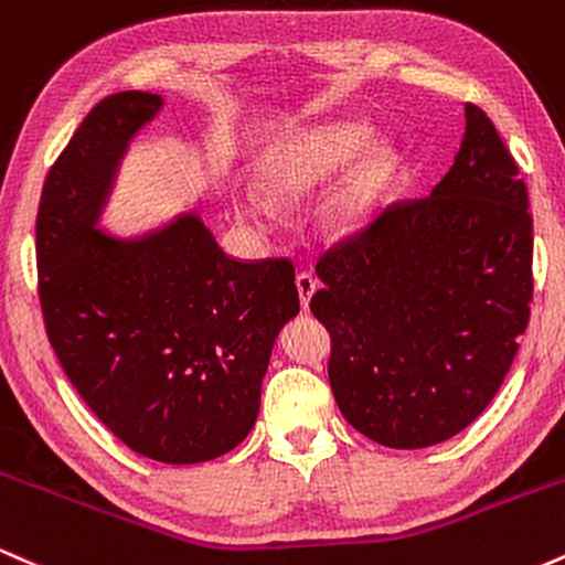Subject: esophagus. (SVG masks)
Instances as JSON below:
<instances>
[{
    "instance_id": "obj_1",
    "label": "esophagus",
    "mask_w": 565,
    "mask_h": 565,
    "mask_svg": "<svg viewBox=\"0 0 565 565\" xmlns=\"http://www.w3.org/2000/svg\"><path fill=\"white\" fill-rule=\"evenodd\" d=\"M295 284H297V291H300V305L305 310H308L310 297H313L316 289H319V281H316V278L310 274H297Z\"/></svg>"
}]
</instances>
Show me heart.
<instances>
[{
	"mask_svg": "<svg viewBox=\"0 0 565 565\" xmlns=\"http://www.w3.org/2000/svg\"><path fill=\"white\" fill-rule=\"evenodd\" d=\"M369 140L364 125H319L291 132L278 140L263 159V183L278 199H297L332 180L359 156ZM355 159V158H354ZM356 160V159H355ZM395 153L387 146H372L345 172L323 201V217L334 231H359L377 215L395 180ZM238 215L270 223L276 201L268 193L249 188L236 196Z\"/></svg>",
	"mask_w": 565,
	"mask_h": 565,
	"instance_id": "b5f03b06",
	"label": "heart"
}]
</instances>
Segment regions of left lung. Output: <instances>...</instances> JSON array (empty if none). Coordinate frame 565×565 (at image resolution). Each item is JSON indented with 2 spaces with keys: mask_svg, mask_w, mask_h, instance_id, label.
Returning <instances> with one entry per match:
<instances>
[{
  "mask_svg": "<svg viewBox=\"0 0 565 565\" xmlns=\"http://www.w3.org/2000/svg\"><path fill=\"white\" fill-rule=\"evenodd\" d=\"M430 196L387 206L316 263L310 310L332 334L342 417L391 449H425L491 404L526 332L529 193L481 108Z\"/></svg>",
  "mask_w": 565,
  "mask_h": 565,
  "instance_id": "left-lung-1",
  "label": "left lung"
}]
</instances>
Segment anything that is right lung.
<instances>
[{
  "instance_id": "add662e5",
  "label": "right lung",
  "mask_w": 565,
  "mask_h": 565,
  "mask_svg": "<svg viewBox=\"0 0 565 565\" xmlns=\"http://www.w3.org/2000/svg\"><path fill=\"white\" fill-rule=\"evenodd\" d=\"M164 106L108 95L50 170L36 215L39 302L71 385L116 438L167 465L236 449L260 412L295 265L238 263L196 212L119 238L97 228L129 140Z\"/></svg>"
}]
</instances>
